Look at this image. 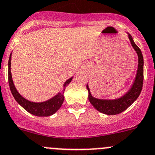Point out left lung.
<instances>
[{"label": "left lung", "instance_id": "left-lung-1", "mask_svg": "<svg viewBox=\"0 0 155 155\" xmlns=\"http://www.w3.org/2000/svg\"><path fill=\"white\" fill-rule=\"evenodd\" d=\"M128 34V38L131 42L132 46L136 51V54L139 58V64H138L137 73H136V78L132 85L131 88L129 91L126 93L122 97L117 99H99L93 97L90 92L89 87L88 84L86 85V88L88 91V100L90 103L93 105L94 108L99 112L103 113L107 115H116L119 114L127 110L136 99L139 97L141 91H142V85H143V79H144V60L143 56L139 48L135 44L131 35Z\"/></svg>", "mask_w": 155, "mask_h": 155}]
</instances>
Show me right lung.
<instances>
[{
  "label": "right lung",
  "mask_w": 155,
  "mask_h": 155,
  "mask_svg": "<svg viewBox=\"0 0 155 155\" xmlns=\"http://www.w3.org/2000/svg\"><path fill=\"white\" fill-rule=\"evenodd\" d=\"M11 54H10L8 61V82L10 85V91L15 100L17 101L19 105L22 107L24 109L31 114H33L37 117H48L53 115L61 108V105L64 103V93L66 89V87L70 84L73 77L67 79L64 84V89L61 92L57 94L54 97L46 101L43 102H32L27 99L24 98L17 91L14 84H13V79H12L11 72H10V67H11Z\"/></svg>",
  "instance_id": "add662e5"
}]
</instances>
